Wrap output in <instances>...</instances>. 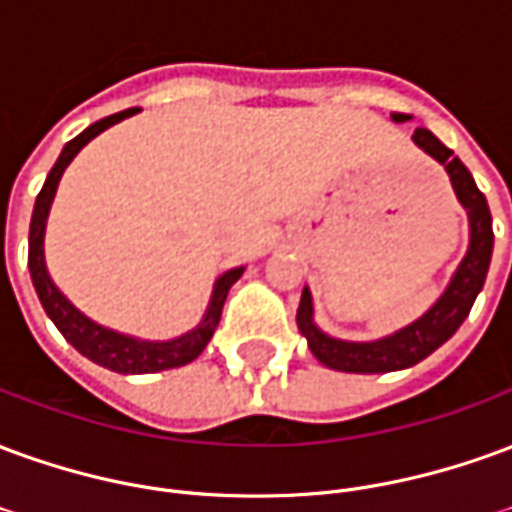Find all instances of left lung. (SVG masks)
<instances>
[{"label":"left lung","mask_w":512,"mask_h":512,"mask_svg":"<svg viewBox=\"0 0 512 512\" xmlns=\"http://www.w3.org/2000/svg\"><path fill=\"white\" fill-rule=\"evenodd\" d=\"M392 117H395V123L411 120L408 115ZM411 139L447 169L455 197L469 213V249L463 255L461 266L455 268L447 290L422 318L403 326L400 332L381 337V340H370V343H351V340H337V337L323 334L312 321L310 288H304L299 312H296L299 332L307 337V345L315 359L340 373H392V370H406V367L422 362L439 345L447 343L452 334L458 332V326L466 321L477 293L483 290L488 266H491V252H494L491 211H488L485 194L474 183L472 172L463 167L461 158L447 145H441L428 128H417Z\"/></svg>","instance_id":"obj_1"}]
</instances>
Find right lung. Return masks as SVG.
<instances>
[{
  "instance_id": "obj_1",
  "label": "right lung",
  "mask_w": 512,
  "mask_h": 512,
  "mask_svg": "<svg viewBox=\"0 0 512 512\" xmlns=\"http://www.w3.org/2000/svg\"><path fill=\"white\" fill-rule=\"evenodd\" d=\"M139 109H126V112H117L104 120H98L90 128H84L82 134L71 139L68 145L62 147L57 164L51 167L49 178L40 189L38 200H35V211H32V224H29V274H32V285L38 290V299L43 304V310L49 315L54 326L60 329L62 337L87 359H93L95 365L106 367V370H115V373H126V376H136V373H158V370H172V367H183L194 362L197 356L205 351V345L211 343L213 332L219 326L222 318L224 299H227V290L233 288V282L244 274V266L230 268L224 271L222 277L216 279L213 285V296L205 318L200 321L197 329L180 334L175 340H136L128 334H120L115 329H106L101 323L90 321L84 312L73 307L71 301L65 299L60 288L51 282L49 268H46V257H43V235H46V219H49V208L60 178L65 167L71 164L76 153L82 150L90 139L106 131L109 126H115L120 120L136 115Z\"/></svg>"
}]
</instances>
